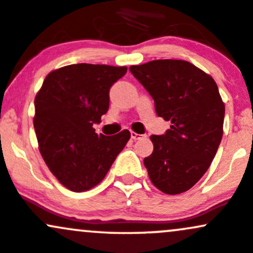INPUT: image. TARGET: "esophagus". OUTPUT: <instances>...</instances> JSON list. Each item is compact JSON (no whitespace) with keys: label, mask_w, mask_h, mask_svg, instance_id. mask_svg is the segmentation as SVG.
I'll return each mask as SVG.
<instances>
[{"label":"esophagus","mask_w":253,"mask_h":253,"mask_svg":"<svg viewBox=\"0 0 253 253\" xmlns=\"http://www.w3.org/2000/svg\"><path fill=\"white\" fill-rule=\"evenodd\" d=\"M143 135L142 134H138V133H135V132H131V138L133 140H138V139H140V138H142Z\"/></svg>","instance_id":"esophagus-1"}]
</instances>
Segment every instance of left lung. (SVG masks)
Wrapping results in <instances>:
<instances>
[{
    "mask_svg": "<svg viewBox=\"0 0 253 253\" xmlns=\"http://www.w3.org/2000/svg\"><path fill=\"white\" fill-rule=\"evenodd\" d=\"M129 71L153 97L158 116L172 124L150 137L149 178L162 193H184L206 173L222 140L224 103L216 82L185 60H153Z\"/></svg>",
    "mask_w": 253,
    "mask_h": 253,
    "instance_id": "1",
    "label": "left lung"
}]
</instances>
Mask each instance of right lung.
<instances>
[{
	"mask_svg": "<svg viewBox=\"0 0 253 253\" xmlns=\"http://www.w3.org/2000/svg\"><path fill=\"white\" fill-rule=\"evenodd\" d=\"M126 73V66L73 64L49 73L36 94L40 153L71 191L99 184L131 138L127 129L106 137L93 128L108 111L111 86Z\"/></svg>",
	"mask_w": 253,
	"mask_h": 253,
	"instance_id": "1",
	"label": "right lung"
}]
</instances>
